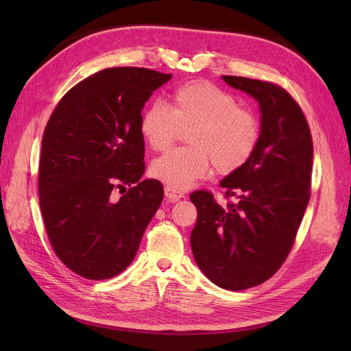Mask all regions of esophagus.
Returning a JSON list of instances; mask_svg holds the SVG:
<instances>
[{
    "mask_svg": "<svg viewBox=\"0 0 351 351\" xmlns=\"http://www.w3.org/2000/svg\"><path fill=\"white\" fill-rule=\"evenodd\" d=\"M164 192H165V196H167V199H168L169 202H177L178 199H182V197H183V195H182V193L176 192V190H173L171 187H168V186H165Z\"/></svg>",
    "mask_w": 351,
    "mask_h": 351,
    "instance_id": "obj_1",
    "label": "esophagus"
}]
</instances>
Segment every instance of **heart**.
Segmentation results:
<instances>
[{
    "mask_svg": "<svg viewBox=\"0 0 351 351\" xmlns=\"http://www.w3.org/2000/svg\"><path fill=\"white\" fill-rule=\"evenodd\" d=\"M189 147L156 158L151 174L173 190H186L214 165L219 174H232L246 165L261 139V125L252 111L239 107L230 92L206 80L176 88L168 107L155 102L139 120L141 134L154 151H164L187 130Z\"/></svg>",
    "mask_w": 351,
    "mask_h": 351,
    "instance_id": "obj_1",
    "label": "heart"
}]
</instances>
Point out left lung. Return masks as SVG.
Returning <instances> with one entry per match:
<instances>
[{
	"instance_id": "obj_1",
	"label": "left lung",
	"mask_w": 351,
	"mask_h": 351,
	"mask_svg": "<svg viewBox=\"0 0 351 351\" xmlns=\"http://www.w3.org/2000/svg\"><path fill=\"white\" fill-rule=\"evenodd\" d=\"M222 79L258 101L261 139L250 161L219 183L234 204L222 208L206 190L190 195L197 209L190 243L200 271L239 291L269 280L289 256L311 199L313 142L299 104L278 84Z\"/></svg>"
}]
</instances>
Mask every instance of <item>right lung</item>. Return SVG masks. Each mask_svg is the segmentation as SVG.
Listing matches in <instances>:
<instances>
[{
  "label": "right lung",
  "instance_id": "right-lung-1",
  "mask_svg": "<svg viewBox=\"0 0 351 351\" xmlns=\"http://www.w3.org/2000/svg\"><path fill=\"white\" fill-rule=\"evenodd\" d=\"M141 67L92 74L61 98L47 123L39 161V205L58 259L88 280H108L136 256L162 202L145 173L141 112L171 79ZM130 190L125 192V186ZM115 188L124 191L114 199Z\"/></svg>",
  "mask_w": 351,
  "mask_h": 351
}]
</instances>
